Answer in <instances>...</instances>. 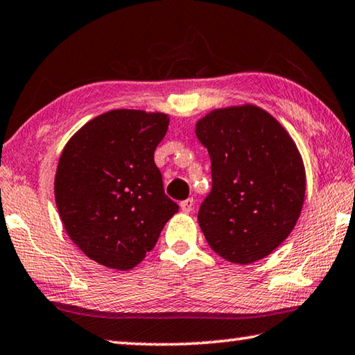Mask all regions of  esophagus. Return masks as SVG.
Wrapping results in <instances>:
<instances>
[{
	"label": "esophagus",
	"instance_id": "esophagus-1",
	"mask_svg": "<svg viewBox=\"0 0 355 355\" xmlns=\"http://www.w3.org/2000/svg\"><path fill=\"white\" fill-rule=\"evenodd\" d=\"M193 207H194V200L193 199H187V200H182L180 202V208H182L183 213H189L193 211Z\"/></svg>",
	"mask_w": 355,
	"mask_h": 355
}]
</instances>
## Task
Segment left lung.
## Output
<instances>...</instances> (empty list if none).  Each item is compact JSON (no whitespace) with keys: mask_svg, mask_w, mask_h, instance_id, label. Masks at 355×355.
I'll list each match as a JSON object with an SVG mask.
<instances>
[{"mask_svg":"<svg viewBox=\"0 0 355 355\" xmlns=\"http://www.w3.org/2000/svg\"><path fill=\"white\" fill-rule=\"evenodd\" d=\"M211 159L213 188L198 221L210 248L248 266L289 237L305 200V164L294 139L256 104L213 109L196 123Z\"/></svg>","mask_w":355,"mask_h":355,"instance_id":"left-lung-1","label":"left lung"}]
</instances>
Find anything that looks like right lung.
Masks as SVG:
<instances>
[{"instance_id": "1", "label": "right lung", "mask_w": 355, "mask_h": 355, "mask_svg": "<svg viewBox=\"0 0 355 355\" xmlns=\"http://www.w3.org/2000/svg\"><path fill=\"white\" fill-rule=\"evenodd\" d=\"M168 120L162 112L109 110L61 151L55 173L61 223L77 248L107 268L125 272L142 262L178 211L155 164Z\"/></svg>"}]
</instances>
